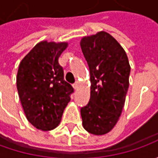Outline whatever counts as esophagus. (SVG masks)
Instances as JSON below:
<instances>
[{"label":"esophagus","mask_w":158,"mask_h":158,"mask_svg":"<svg viewBox=\"0 0 158 158\" xmlns=\"http://www.w3.org/2000/svg\"><path fill=\"white\" fill-rule=\"evenodd\" d=\"M79 84H80V82H78V81H76L74 84H73V87L75 88V89H76L78 88V86H79Z\"/></svg>","instance_id":"esophagus-1"}]
</instances>
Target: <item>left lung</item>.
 I'll return each instance as SVG.
<instances>
[{
    "label": "left lung",
    "instance_id": "left-lung-1",
    "mask_svg": "<svg viewBox=\"0 0 158 158\" xmlns=\"http://www.w3.org/2000/svg\"><path fill=\"white\" fill-rule=\"evenodd\" d=\"M81 48L90 75V98L81 108L82 126L101 135L116 125L129 86L130 65L124 49L106 31L84 37Z\"/></svg>",
    "mask_w": 158,
    "mask_h": 158
}]
</instances>
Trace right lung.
<instances>
[{
    "label": "right lung",
    "instance_id": "add662e5",
    "mask_svg": "<svg viewBox=\"0 0 158 158\" xmlns=\"http://www.w3.org/2000/svg\"><path fill=\"white\" fill-rule=\"evenodd\" d=\"M67 43L42 41L20 62L16 87L26 118L38 129L52 130L57 127L65 107L74 92L64 80L59 57Z\"/></svg>",
    "mask_w": 158,
    "mask_h": 158
}]
</instances>
